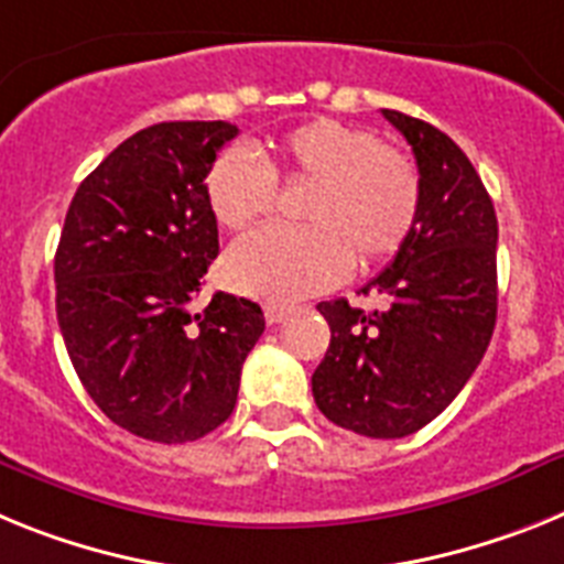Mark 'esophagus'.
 <instances>
[{
  "instance_id": "obj_1",
  "label": "esophagus",
  "mask_w": 564,
  "mask_h": 564,
  "mask_svg": "<svg viewBox=\"0 0 564 564\" xmlns=\"http://www.w3.org/2000/svg\"><path fill=\"white\" fill-rule=\"evenodd\" d=\"M292 315V306H278V303H269V306H263V317H267V323H281L286 321V317Z\"/></svg>"
}]
</instances>
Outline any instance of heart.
I'll return each mask as SVG.
<instances>
[{"mask_svg": "<svg viewBox=\"0 0 564 564\" xmlns=\"http://www.w3.org/2000/svg\"><path fill=\"white\" fill-rule=\"evenodd\" d=\"M275 181L306 184L301 229H261L235 243L224 278L235 292L292 303L337 286L351 267L383 263L405 247L420 218L417 166L400 150L337 119H312L254 150L215 159L207 200L218 227L243 232L275 207Z\"/></svg>", "mask_w": 564, "mask_h": 564, "instance_id": "obj_1", "label": "heart"}]
</instances>
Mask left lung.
<instances>
[{"label":"left lung","mask_w":564,"mask_h":564,"mask_svg":"<svg viewBox=\"0 0 564 564\" xmlns=\"http://www.w3.org/2000/svg\"><path fill=\"white\" fill-rule=\"evenodd\" d=\"M417 159V227L364 292L386 310L346 297L317 303L332 329L312 375L317 409L375 440L423 429L457 398L486 355L497 323V213L468 155L443 130L383 110Z\"/></svg>","instance_id":"obj_1"}]
</instances>
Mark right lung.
I'll return each mask as SVG.
<instances>
[{
  "label": "right lung",
  "instance_id": "obj_1",
  "mask_svg": "<svg viewBox=\"0 0 564 564\" xmlns=\"http://www.w3.org/2000/svg\"><path fill=\"white\" fill-rule=\"evenodd\" d=\"M229 121H161L121 141L82 184L56 249V317L78 380L116 425L189 443L232 414L263 312L215 292L189 301L218 254L207 200Z\"/></svg>",
  "mask_w": 564,
  "mask_h": 564
}]
</instances>
